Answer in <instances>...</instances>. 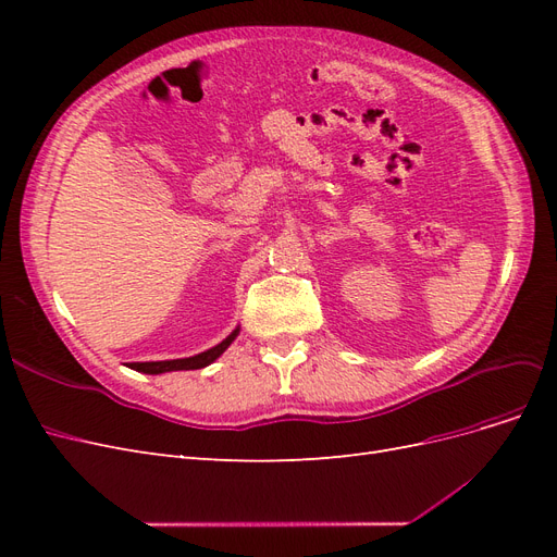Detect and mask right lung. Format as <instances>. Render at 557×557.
Here are the masks:
<instances>
[{
    "label": "right lung",
    "mask_w": 557,
    "mask_h": 557,
    "mask_svg": "<svg viewBox=\"0 0 557 557\" xmlns=\"http://www.w3.org/2000/svg\"><path fill=\"white\" fill-rule=\"evenodd\" d=\"M239 330H234L225 342H221L218 346L199 352L195 358H183V360H164V362H129V369H137V372L144 374H164V372H178V369H201L211 364L218 356H223L225 348L234 342V336H237Z\"/></svg>",
    "instance_id": "add662e5"
}]
</instances>
